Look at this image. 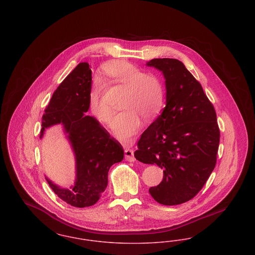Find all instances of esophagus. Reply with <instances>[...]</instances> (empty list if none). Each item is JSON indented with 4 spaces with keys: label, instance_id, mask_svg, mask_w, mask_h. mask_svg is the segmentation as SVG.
I'll return each mask as SVG.
<instances>
[{
    "label": "esophagus",
    "instance_id": "34e87169",
    "mask_svg": "<svg viewBox=\"0 0 255 255\" xmlns=\"http://www.w3.org/2000/svg\"><path fill=\"white\" fill-rule=\"evenodd\" d=\"M124 152H125V158H126V160H128V161H134L135 160V158L133 156V149L126 148Z\"/></svg>",
    "mask_w": 255,
    "mask_h": 255
}]
</instances>
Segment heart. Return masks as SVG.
<instances>
[{
    "mask_svg": "<svg viewBox=\"0 0 255 255\" xmlns=\"http://www.w3.org/2000/svg\"><path fill=\"white\" fill-rule=\"evenodd\" d=\"M103 71L113 82L126 87L121 104L124 110L114 119L112 129L120 139L130 141L140 129L142 119L151 121L160 112L164 103L163 85L156 74L143 73L126 61L111 62ZM102 90L96 80L90 93V109L99 122L108 124L114 112L102 100Z\"/></svg>",
    "mask_w": 255,
    "mask_h": 255,
    "instance_id": "b5f03b06",
    "label": "heart"
}]
</instances>
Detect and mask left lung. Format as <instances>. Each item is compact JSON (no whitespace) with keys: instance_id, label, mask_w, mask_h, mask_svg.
<instances>
[{"instance_id":"1","label":"left lung","mask_w":255,"mask_h":255,"mask_svg":"<svg viewBox=\"0 0 255 255\" xmlns=\"http://www.w3.org/2000/svg\"><path fill=\"white\" fill-rule=\"evenodd\" d=\"M163 74L166 105L142 133L134 157L163 170L149 193L164 206L181 205L203 188L215 167L220 142L216 113L183 63L156 58L146 63Z\"/></svg>"}]
</instances>
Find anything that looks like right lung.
<instances>
[{
	"mask_svg": "<svg viewBox=\"0 0 255 255\" xmlns=\"http://www.w3.org/2000/svg\"><path fill=\"white\" fill-rule=\"evenodd\" d=\"M92 71L79 63L58 86L42 118L40 138L45 130L61 124L75 158L76 178L70 189L46 180L61 200L75 207L95 205L108 184L110 167L124 157L122 144L95 118L86 116L90 107Z\"/></svg>",
	"mask_w": 255,
	"mask_h": 255,
	"instance_id": "1",
	"label": "right lung"
}]
</instances>
